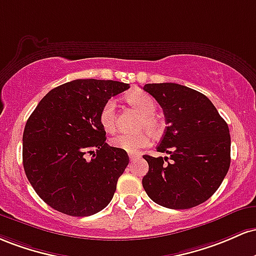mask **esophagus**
<instances>
[{
  "label": "esophagus",
  "instance_id": "34e87169",
  "mask_svg": "<svg viewBox=\"0 0 256 256\" xmlns=\"http://www.w3.org/2000/svg\"><path fill=\"white\" fill-rule=\"evenodd\" d=\"M139 154H129V160H130V162H134V160H139Z\"/></svg>",
  "mask_w": 256,
  "mask_h": 256
}]
</instances>
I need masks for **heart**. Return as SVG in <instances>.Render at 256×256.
Returning a JSON list of instances; mask_svg holds the SVG:
<instances>
[{"label":"heart","instance_id":"1","mask_svg":"<svg viewBox=\"0 0 256 256\" xmlns=\"http://www.w3.org/2000/svg\"><path fill=\"white\" fill-rule=\"evenodd\" d=\"M127 102L142 114V118L138 123V129H148L152 134L157 136L162 132V123L154 116L156 102L154 98L145 92H132L126 96ZM99 122L108 133L116 130V104L114 100L110 99L102 105L99 114ZM151 144V134L144 130L134 134H120L111 139V145L128 154H136L142 148H148Z\"/></svg>","mask_w":256,"mask_h":256}]
</instances>
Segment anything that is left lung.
I'll list each match as a JSON object with an SVG mask.
<instances>
[{
  "mask_svg": "<svg viewBox=\"0 0 256 256\" xmlns=\"http://www.w3.org/2000/svg\"><path fill=\"white\" fill-rule=\"evenodd\" d=\"M142 90L163 108L166 127L157 151L142 156L148 172L144 190L157 204L188 209L219 188L231 163L228 123L204 94L176 83H148Z\"/></svg>",
  "mask_w": 256,
  "mask_h": 256,
  "instance_id": "left-lung-1",
  "label": "left lung"
}]
</instances>
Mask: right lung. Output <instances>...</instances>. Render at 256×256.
Here are the masks:
<instances>
[{
	"instance_id": "1",
	"label": "right lung",
	"mask_w": 256,
	"mask_h": 256,
	"mask_svg": "<svg viewBox=\"0 0 256 256\" xmlns=\"http://www.w3.org/2000/svg\"><path fill=\"white\" fill-rule=\"evenodd\" d=\"M128 88L111 80H74L46 94L28 117L22 134L24 170L53 209L90 216L111 202L129 157L105 142L99 114L111 96Z\"/></svg>"
}]
</instances>
